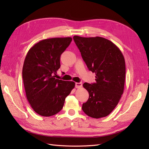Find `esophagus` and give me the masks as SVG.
I'll return each mask as SVG.
<instances>
[{
  "label": "esophagus",
  "mask_w": 149,
  "mask_h": 149,
  "mask_svg": "<svg viewBox=\"0 0 149 149\" xmlns=\"http://www.w3.org/2000/svg\"><path fill=\"white\" fill-rule=\"evenodd\" d=\"M75 87L76 88H79L82 87V83H76Z\"/></svg>",
  "instance_id": "34e87169"
}]
</instances>
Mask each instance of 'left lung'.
<instances>
[{
  "label": "left lung",
  "mask_w": 149,
  "mask_h": 149,
  "mask_svg": "<svg viewBox=\"0 0 149 149\" xmlns=\"http://www.w3.org/2000/svg\"><path fill=\"white\" fill-rule=\"evenodd\" d=\"M73 39L89 70L96 74V83L83 85L89 99L82 109L91 118H104L114 110L123 94L124 57L114 43L104 38L75 35Z\"/></svg>",
  "instance_id": "obj_1"
}]
</instances>
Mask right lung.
Returning <instances> with one entry per match:
<instances>
[{
  "label": "right lung",
  "mask_w": 149,
  "mask_h": 149,
  "mask_svg": "<svg viewBox=\"0 0 149 149\" xmlns=\"http://www.w3.org/2000/svg\"><path fill=\"white\" fill-rule=\"evenodd\" d=\"M71 41V37L43 40L26 54L22 70L26 97L40 116L49 117L59 112L74 88L73 81L55 78L60 68V56Z\"/></svg>",
  "instance_id": "obj_1"
}]
</instances>
